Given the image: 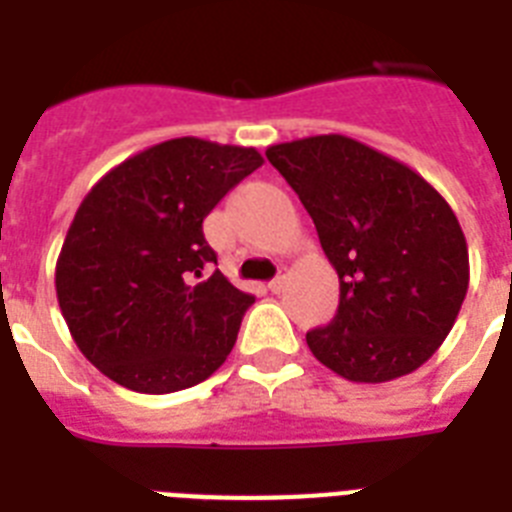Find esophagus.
<instances>
[{"label":"esophagus","instance_id":"obj_1","mask_svg":"<svg viewBox=\"0 0 512 512\" xmlns=\"http://www.w3.org/2000/svg\"><path fill=\"white\" fill-rule=\"evenodd\" d=\"M282 287H285V274H277V277L269 282V290H272V293H280Z\"/></svg>","mask_w":512,"mask_h":512}]
</instances>
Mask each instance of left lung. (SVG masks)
I'll return each instance as SVG.
<instances>
[{
	"label": "left lung",
	"mask_w": 512,
	"mask_h": 512,
	"mask_svg": "<svg viewBox=\"0 0 512 512\" xmlns=\"http://www.w3.org/2000/svg\"><path fill=\"white\" fill-rule=\"evenodd\" d=\"M266 159L298 193L340 277L311 353L350 382L405 377L434 356L468 290L458 217L411 167L345 135L277 143Z\"/></svg>",
	"instance_id": "obj_1"
}]
</instances>
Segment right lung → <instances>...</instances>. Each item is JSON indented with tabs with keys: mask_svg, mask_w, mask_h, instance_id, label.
I'll list each match as a JSON object with an SVG mask.
<instances>
[{
	"mask_svg": "<svg viewBox=\"0 0 512 512\" xmlns=\"http://www.w3.org/2000/svg\"><path fill=\"white\" fill-rule=\"evenodd\" d=\"M261 164L256 149L172 138L83 198L54 282L75 345L104 377L164 395L225 363L253 295L214 269L204 219Z\"/></svg>",
	"mask_w": 512,
	"mask_h": 512,
	"instance_id": "obj_1",
	"label": "right lung"
}]
</instances>
